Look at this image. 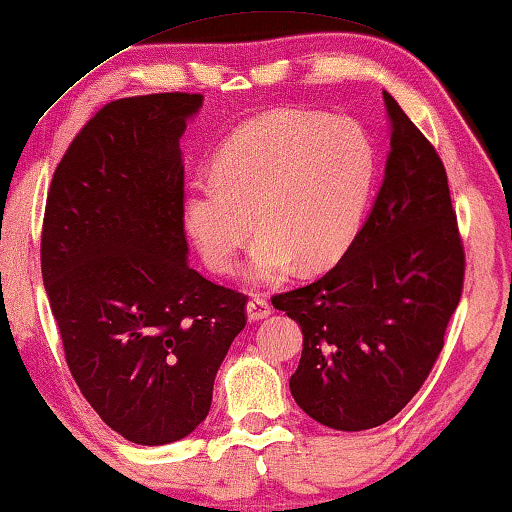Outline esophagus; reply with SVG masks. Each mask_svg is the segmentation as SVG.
I'll use <instances>...</instances> for the list:
<instances>
[{
	"instance_id": "1",
	"label": "esophagus",
	"mask_w": 512,
	"mask_h": 512,
	"mask_svg": "<svg viewBox=\"0 0 512 512\" xmlns=\"http://www.w3.org/2000/svg\"><path fill=\"white\" fill-rule=\"evenodd\" d=\"M272 313V306H270V302L265 300V297H261V295H254L251 297V300L247 302V318L249 320H265L267 316H270Z\"/></svg>"
}]
</instances>
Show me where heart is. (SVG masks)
<instances>
[{"label":"heart","instance_id":"1","mask_svg":"<svg viewBox=\"0 0 512 512\" xmlns=\"http://www.w3.org/2000/svg\"><path fill=\"white\" fill-rule=\"evenodd\" d=\"M375 151L355 121L306 109H272L219 146L210 178L183 201L187 235L212 272L229 274L256 226L249 277L279 283L300 263H336L364 219ZM255 224H250V217Z\"/></svg>","mask_w":512,"mask_h":512}]
</instances>
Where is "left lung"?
Masks as SVG:
<instances>
[{
    "label": "left lung",
    "mask_w": 512,
    "mask_h": 512,
    "mask_svg": "<svg viewBox=\"0 0 512 512\" xmlns=\"http://www.w3.org/2000/svg\"><path fill=\"white\" fill-rule=\"evenodd\" d=\"M391 151L373 210L325 277L272 297L302 329L290 393L334 430L382 426L426 382L465 281V249L435 146L387 91Z\"/></svg>",
    "instance_id": "8db88e82"
}]
</instances>
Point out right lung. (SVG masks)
<instances>
[{"label": "right lung", "mask_w": 512, "mask_h": 512, "mask_svg": "<svg viewBox=\"0 0 512 512\" xmlns=\"http://www.w3.org/2000/svg\"><path fill=\"white\" fill-rule=\"evenodd\" d=\"M201 93L109 102L47 192L41 270L82 396L128 442H178L206 419L247 295L187 263L180 137Z\"/></svg>", "instance_id": "right-lung-1"}]
</instances>
